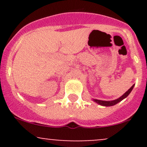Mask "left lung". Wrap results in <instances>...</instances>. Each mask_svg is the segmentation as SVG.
<instances>
[{
    "label": "left lung",
    "instance_id": "1",
    "mask_svg": "<svg viewBox=\"0 0 147 147\" xmlns=\"http://www.w3.org/2000/svg\"><path fill=\"white\" fill-rule=\"evenodd\" d=\"M134 86H135V84H133L132 86L127 91H126L125 93L123 94V95L121 96L120 97H119V98L115 99V100L104 101V100H99V99H92V101H94V102L97 103V104H99V105L103 106H114V105H115V104H117V103L120 102L121 101H122L124 99H125L126 97H127L128 95H129V94L131 93V91H132L133 87H134Z\"/></svg>",
    "mask_w": 147,
    "mask_h": 147
}]
</instances>
